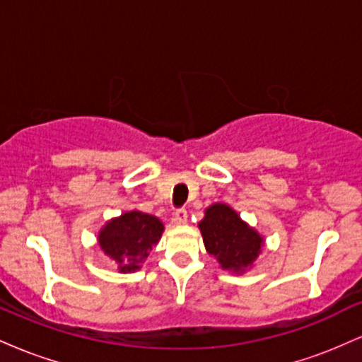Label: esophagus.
<instances>
[{
	"instance_id": "obj_1",
	"label": "esophagus",
	"mask_w": 362,
	"mask_h": 362,
	"mask_svg": "<svg viewBox=\"0 0 362 362\" xmlns=\"http://www.w3.org/2000/svg\"><path fill=\"white\" fill-rule=\"evenodd\" d=\"M187 218H189V214H187V209H184V207H180V209H177L173 213V219H175L177 224L187 223Z\"/></svg>"
}]
</instances>
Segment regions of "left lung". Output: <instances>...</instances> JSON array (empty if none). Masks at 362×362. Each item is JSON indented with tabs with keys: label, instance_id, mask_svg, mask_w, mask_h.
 I'll return each instance as SVG.
<instances>
[{
	"label": "left lung",
	"instance_id": "8db88e82",
	"mask_svg": "<svg viewBox=\"0 0 362 362\" xmlns=\"http://www.w3.org/2000/svg\"><path fill=\"white\" fill-rule=\"evenodd\" d=\"M199 230L206 250L216 257L224 271L245 272L257 260L264 245V238L242 221L236 211L221 202L207 207Z\"/></svg>",
	"mask_w": 362,
	"mask_h": 362
}]
</instances>
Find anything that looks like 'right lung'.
Segmentation results:
<instances>
[{"label": "right lung", "instance_id": "add662e5", "mask_svg": "<svg viewBox=\"0 0 362 362\" xmlns=\"http://www.w3.org/2000/svg\"><path fill=\"white\" fill-rule=\"evenodd\" d=\"M163 223L156 216L127 211L110 219L98 233V245L119 265L120 272L139 271L151 248L160 242Z\"/></svg>", "mask_w": 362, "mask_h": 362}]
</instances>
